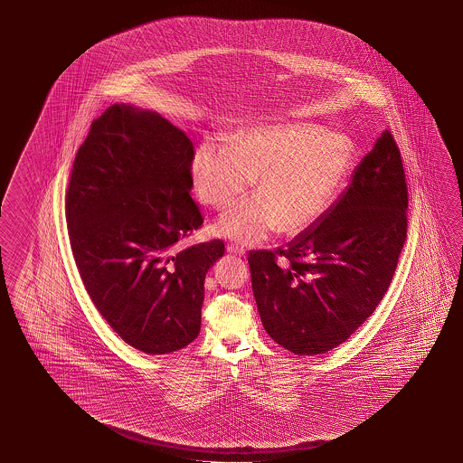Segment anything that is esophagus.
Returning a JSON list of instances; mask_svg holds the SVG:
<instances>
[{
    "mask_svg": "<svg viewBox=\"0 0 463 463\" xmlns=\"http://www.w3.org/2000/svg\"><path fill=\"white\" fill-rule=\"evenodd\" d=\"M229 253H234L237 257H243L245 255V249H243L242 245H237V243H231L228 245Z\"/></svg>",
    "mask_w": 463,
    "mask_h": 463,
    "instance_id": "obj_1",
    "label": "esophagus"
}]
</instances>
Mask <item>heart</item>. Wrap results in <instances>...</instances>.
<instances>
[{
	"instance_id": "obj_1",
	"label": "heart",
	"mask_w": 463,
	"mask_h": 463,
	"mask_svg": "<svg viewBox=\"0 0 463 463\" xmlns=\"http://www.w3.org/2000/svg\"><path fill=\"white\" fill-rule=\"evenodd\" d=\"M352 159L347 137L311 124H276L242 130L231 145H198L192 179L203 205L224 210L258 175L260 195L243 200L216 222L221 235L255 243L279 226L297 234L315 224L339 194Z\"/></svg>"
}]
</instances>
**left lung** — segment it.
<instances>
[{
    "mask_svg": "<svg viewBox=\"0 0 463 463\" xmlns=\"http://www.w3.org/2000/svg\"><path fill=\"white\" fill-rule=\"evenodd\" d=\"M401 152L384 130L352 183L310 228L278 250L249 253L266 333L296 355L341 345L387 292L407 237ZM287 258L282 269L277 257Z\"/></svg>",
    "mask_w": 463,
    "mask_h": 463,
    "instance_id": "obj_1",
    "label": "left lung"
}]
</instances>
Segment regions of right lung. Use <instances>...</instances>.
Instances as JSON below:
<instances>
[{
  "label": "right lung",
  "mask_w": 463,
  "mask_h": 463,
  "mask_svg": "<svg viewBox=\"0 0 463 463\" xmlns=\"http://www.w3.org/2000/svg\"><path fill=\"white\" fill-rule=\"evenodd\" d=\"M194 145L155 111L126 103L91 122L66 194L69 242L85 290L134 349L165 355L200 333L205 276L222 241L177 243L203 224Z\"/></svg>",
  "instance_id": "obj_1"
}]
</instances>
